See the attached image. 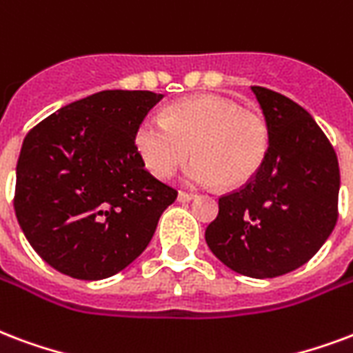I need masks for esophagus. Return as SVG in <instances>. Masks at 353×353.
Returning a JSON list of instances; mask_svg holds the SVG:
<instances>
[{
  "instance_id": "1",
  "label": "esophagus",
  "mask_w": 353,
  "mask_h": 353,
  "mask_svg": "<svg viewBox=\"0 0 353 353\" xmlns=\"http://www.w3.org/2000/svg\"><path fill=\"white\" fill-rule=\"evenodd\" d=\"M192 198H194L192 192H185V190H179V192H177V202H190Z\"/></svg>"
}]
</instances>
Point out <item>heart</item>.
Masks as SVG:
<instances>
[{"mask_svg":"<svg viewBox=\"0 0 353 353\" xmlns=\"http://www.w3.org/2000/svg\"><path fill=\"white\" fill-rule=\"evenodd\" d=\"M270 143L265 119L223 95L179 101L164 110L163 119L143 117L134 129V150L150 174L174 176L192 153L196 159L185 176L200 187L249 183L262 170Z\"/></svg>","mask_w":353,"mask_h":353,"instance_id":"1","label":"heart"}]
</instances>
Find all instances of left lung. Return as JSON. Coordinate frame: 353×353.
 Returning a JSON list of instances; mask_svg holds the SVG:
<instances>
[{"instance_id": "obj_1", "label": "left lung", "mask_w": 353, "mask_h": 353, "mask_svg": "<svg viewBox=\"0 0 353 353\" xmlns=\"http://www.w3.org/2000/svg\"><path fill=\"white\" fill-rule=\"evenodd\" d=\"M252 93L270 127V153L249 183L219 198L205 241L232 271L271 279L301 268L331 236L341 174L309 112L268 88L252 85Z\"/></svg>"}]
</instances>
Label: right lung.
<instances>
[{
    "mask_svg": "<svg viewBox=\"0 0 353 353\" xmlns=\"http://www.w3.org/2000/svg\"><path fill=\"white\" fill-rule=\"evenodd\" d=\"M161 99L153 91H99L59 108L23 138L18 224L59 273L101 281L125 270L177 198L134 150L137 125Z\"/></svg>",
    "mask_w": 353,
    "mask_h": 353,
    "instance_id": "obj_1",
    "label": "right lung"
}]
</instances>
